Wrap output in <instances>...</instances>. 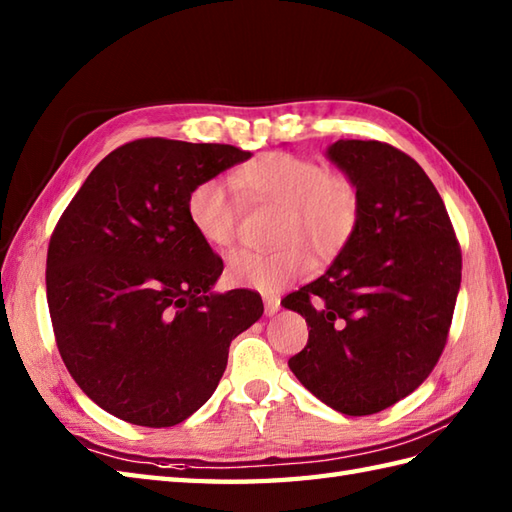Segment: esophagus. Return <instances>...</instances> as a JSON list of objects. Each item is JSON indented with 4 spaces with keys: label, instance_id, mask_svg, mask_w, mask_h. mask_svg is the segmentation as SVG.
Instances as JSON below:
<instances>
[{
    "label": "esophagus",
    "instance_id": "34e87169",
    "mask_svg": "<svg viewBox=\"0 0 512 512\" xmlns=\"http://www.w3.org/2000/svg\"><path fill=\"white\" fill-rule=\"evenodd\" d=\"M279 306H281V301H279L277 295H266L264 297V308H266L268 317H273V314L279 310Z\"/></svg>",
    "mask_w": 512,
    "mask_h": 512
}]
</instances>
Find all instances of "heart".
Instances as JSON below:
<instances>
[{"mask_svg":"<svg viewBox=\"0 0 512 512\" xmlns=\"http://www.w3.org/2000/svg\"><path fill=\"white\" fill-rule=\"evenodd\" d=\"M235 187L250 202L279 206L275 250H235L226 262L233 284L275 292L310 270V253L319 262L334 259L352 242L361 220V191L341 171H330L317 158L264 154L235 173ZM193 231L213 248L235 242L239 204L235 191L220 178L195 184L187 198Z\"/></svg>","mask_w":512,"mask_h":512,"instance_id":"obj_1","label":"heart"}]
</instances>
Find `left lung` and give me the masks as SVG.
I'll return each instance as SVG.
<instances>
[{
    "mask_svg": "<svg viewBox=\"0 0 512 512\" xmlns=\"http://www.w3.org/2000/svg\"><path fill=\"white\" fill-rule=\"evenodd\" d=\"M325 156L356 182L361 220L332 266L281 301L310 328L288 365L334 411L369 416L409 396L436 367L462 253L416 160L378 140H336Z\"/></svg>",
    "mask_w": 512,
    "mask_h": 512,
    "instance_id": "8db88e82",
    "label": "left lung"
}]
</instances>
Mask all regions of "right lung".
Masks as SVG:
<instances>
[{"label": "right lung", "instance_id": "1", "mask_svg": "<svg viewBox=\"0 0 512 512\" xmlns=\"http://www.w3.org/2000/svg\"><path fill=\"white\" fill-rule=\"evenodd\" d=\"M250 151L140 138L114 149L54 228L46 295L65 367L88 398L138 427H173L220 383L228 345L264 314L253 290L215 292L224 264L187 198Z\"/></svg>", "mask_w": 512, "mask_h": 512}]
</instances>
